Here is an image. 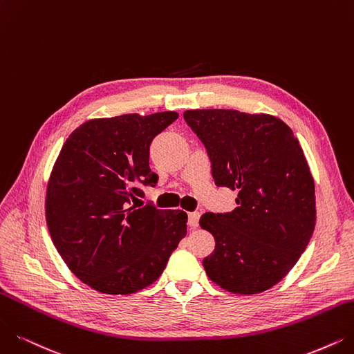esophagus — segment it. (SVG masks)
I'll use <instances>...</instances> for the list:
<instances>
[{
    "mask_svg": "<svg viewBox=\"0 0 354 354\" xmlns=\"http://www.w3.org/2000/svg\"><path fill=\"white\" fill-rule=\"evenodd\" d=\"M199 218H201L199 212H190V214H189V226H190V228H197V226H199Z\"/></svg>",
    "mask_w": 354,
    "mask_h": 354,
    "instance_id": "1",
    "label": "esophagus"
}]
</instances>
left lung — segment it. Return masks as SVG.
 Segmentation results:
<instances>
[{"instance_id": "obj_1", "label": "left lung", "mask_w": 354, "mask_h": 354, "mask_svg": "<svg viewBox=\"0 0 354 354\" xmlns=\"http://www.w3.org/2000/svg\"><path fill=\"white\" fill-rule=\"evenodd\" d=\"M218 187L238 192L232 212H206L199 223L215 236L203 260L222 289L254 295L270 289L299 260L315 228V186L289 126L270 115L187 110Z\"/></svg>"}]
</instances>
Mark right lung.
<instances>
[{
    "instance_id": "right-lung-1",
    "label": "right lung",
    "mask_w": 354,
    "mask_h": 354,
    "mask_svg": "<svg viewBox=\"0 0 354 354\" xmlns=\"http://www.w3.org/2000/svg\"><path fill=\"white\" fill-rule=\"evenodd\" d=\"M178 115L161 111L94 119L77 128L55 162L46 222L62 260L81 281L107 295H131L153 283L187 234L183 210L132 206L155 187L152 139Z\"/></svg>"
}]
</instances>
